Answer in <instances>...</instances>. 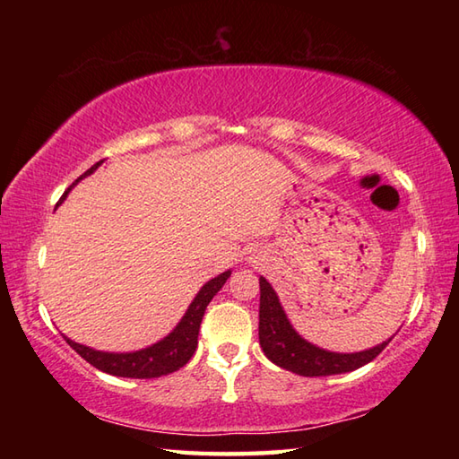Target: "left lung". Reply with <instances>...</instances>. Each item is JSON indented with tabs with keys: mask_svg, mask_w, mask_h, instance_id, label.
<instances>
[{
	"mask_svg": "<svg viewBox=\"0 0 459 459\" xmlns=\"http://www.w3.org/2000/svg\"><path fill=\"white\" fill-rule=\"evenodd\" d=\"M258 337L262 351H264V355L272 363L301 377H329L349 373V370L370 363L393 339L391 337L388 341H383V343L373 349L359 351V353H333V351L311 345L290 325L274 288L262 276Z\"/></svg>",
	"mask_w": 459,
	"mask_h": 459,
	"instance_id": "8db88e82",
	"label": "left lung"
}]
</instances>
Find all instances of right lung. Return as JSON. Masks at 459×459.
Wrapping results in <instances>:
<instances>
[{
  "mask_svg": "<svg viewBox=\"0 0 459 459\" xmlns=\"http://www.w3.org/2000/svg\"><path fill=\"white\" fill-rule=\"evenodd\" d=\"M102 161L94 163L89 171H84L76 183H79L86 175H91L96 168H99ZM74 185V183H73ZM71 191L68 187L61 201L66 197V193ZM230 270L222 272L217 278L209 280L204 284L199 294L195 296L191 301L189 309L185 311V316L178 324L168 337H163L158 343L142 349V351H134V353H104V351H94L86 345L74 343L68 337L66 343L71 345L76 353H79L86 363H91L102 373H108L114 377H128V378H158L163 375H169L173 370H179L183 365H187V360L193 357L195 349H197V337H199V327L204 316V309H207L209 301L217 296V291L224 286V281L229 280Z\"/></svg>",
  "mask_w": 459,
  "mask_h": 459,
  "instance_id": "obj_1",
  "label": "right lung"
}]
</instances>
